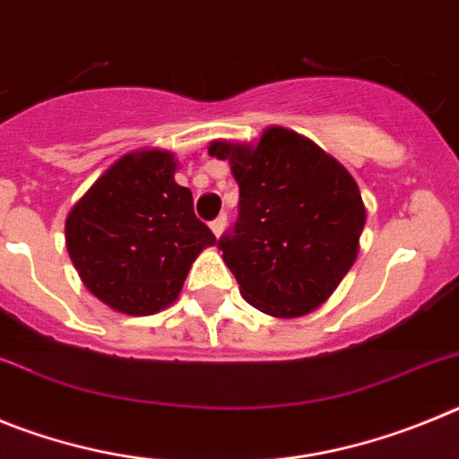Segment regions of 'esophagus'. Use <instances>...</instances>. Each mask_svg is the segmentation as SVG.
I'll return each instance as SVG.
<instances>
[{
    "mask_svg": "<svg viewBox=\"0 0 459 459\" xmlns=\"http://www.w3.org/2000/svg\"><path fill=\"white\" fill-rule=\"evenodd\" d=\"M227 227V216H218L216 221L211 222V232L216 234V237H222V232H225Z\"/></svg>",
    "mask_w": 459,
    "mask_h": 459,
    "instance_id": "esophagus-1",
    "label": "esophagus"
}]
</instances>
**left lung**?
<instances>
[{"mask_svg":"<svg viewBox=\"0 0 459 459\" xmlns=\"http://www.w3.org/2000/svg\"><path fill=\"white\" fill-rule=\"evenodd\" d=\"M238 184V221L218 241L246 301L271 317H301L328 301L359 255L360 190L331 153L269 126L257 142L213 140Z\"/></svg>","mask_w":459,"mask_h":459,"instance_id":"obj_1","label":"left lung"}]
</instances>
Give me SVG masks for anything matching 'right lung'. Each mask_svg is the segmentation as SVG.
<instances>
[{
    "instance_id": "add662e5",
    "label": "right lung",
    "mask_w": 459,
    "mask_h": 459,
    "mask_svg": "<svg viewBox=\"0 0 459 459\" xmlns=\"http://www.w3.org/2000/svg\"><path fill=\"white\" fill-rule=\"evenodd\" d=\"M179 160L137 149L109 165L66 216L71 262L99 301L144 317L172 306L197 255L216 246L174 181Z\"/></svg>"
}]
</instances>
